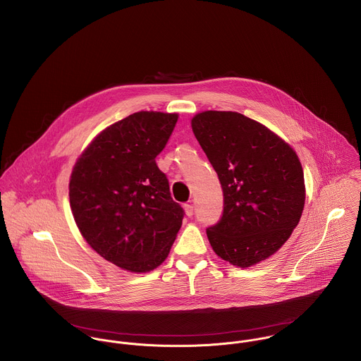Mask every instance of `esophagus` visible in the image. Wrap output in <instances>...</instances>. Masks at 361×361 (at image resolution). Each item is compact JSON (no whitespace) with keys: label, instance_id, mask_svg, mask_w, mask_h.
Returning a JSON list of instances; mask_svg holds the SVG:
<instances>
[{"label":"esophagus","instance_id":"esophagus-1","mask_svg":"<svg viewBox=\"0 0 361 361\" xmlns=\"http://www.w3.org/2000/svg\"><path fill=\"white\" fill-rule=\"evenodd\" d=\"M183 209H185V212H186V216H188V217H192V216H193V212H195L193 204L186 203V204H183Z\"/></svg>","mask_w":361,"mask_h":361}]
</instances>
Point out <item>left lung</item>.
<instances>
[{"label":"left lung","instance_id":"left-lung-1","mask_svg":"<svg viewBox=\"0 0 361 361\" xmlns=\"http://www.w3.org/2000/svg\"><path fill=\"white\" fill-rule=\"evenodd\" d=\"M192 128L224 195L220 221L206 230L213 250L238 267L267 259L290 238L304 210V172L295 151L238 112L197 114Z\"/></svg>","mask_w":361,"mask_h":361}]
</instances>
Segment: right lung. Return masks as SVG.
<instances>
[{
    "label": "right lung",
    "mask_w": 361,
    "mask_h": 361,
    "mask_svg": "<svg viewBox=\"0 0 361 361\" xmlns=\"http://www.w3.org/2000/svg\"><path fill=\"white\" fill-rule=\"evenodd\" d=\"M176 114L137 112L101 131L73 168L70 206L85 240L134 273L159 266L185 216L155 158Z\"/></svg>",
    "instance_id": "obj_1"
}]
</instances>
